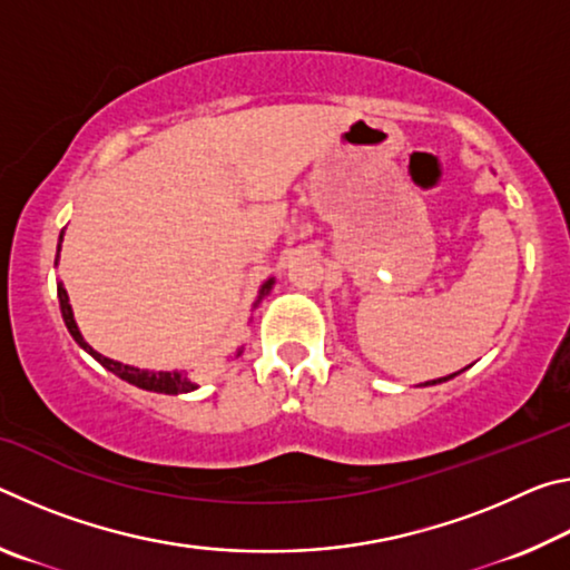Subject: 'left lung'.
Wrapping results in <instances>:
<instances>
[{
    "label": "left lung",
    "instance_id": "8db88e82",
    "mask_svg": "<svg viewBox=\"0 0 570 570\" xmlns=\"http://www.w3.org/2000/svg\"><path fill=\"white\" fill-rule=\"evenodd\" d=\"M465 370H468V366H465ZM465 370H460V372H465ZM460 372H455V374H448V377H440V380H430V382H424L422 387H430V384H442V382H448V380H452V377H458Z\"/></svg>",
    "mask_w": 570,
    "mask_h": 570
}]
</instances>
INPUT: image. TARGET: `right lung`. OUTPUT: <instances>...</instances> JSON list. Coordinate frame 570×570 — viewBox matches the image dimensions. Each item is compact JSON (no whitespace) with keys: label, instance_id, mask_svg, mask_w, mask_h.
<instances>
[{"label":"right lung","instance_id":"1","mask_svg":"<svg viewBox=\"0 0 570 570\" xmlns=\"http://www.w3.org/2000/svg\"><path fill=\"white\" fill-rule=\"evenodd\" d=\"M62 236H65V230L60 234V244H57V258H55V266H57V262H60V248H62ZM274 278H268V282H264L262 284V288H258V298H256V304H254V308L258 306V302H262V298L272 292L274 288ZM57 298H60V312H62V320H65V326H67V332L72 334V340L82 346L85 352H88L92 360H98L105 370L108 372H112L115 377H120V380H125V382H130V384H135V387H140V390H148V392H158V394H186V392H193V390H198V384L193 382L190 377H188V372L186 370H170V372H156V370H140V366H132V364H122V362H115V360H110V356H105V354H100V352H95L92 346L85 342V336L80 334V326H77V322H75V314H72V306H70V296H67V292H65V286H62V282L57 284ZM244 354V346H240V350H236V356H240Z\"/></svg>","mask_w":570,"mask_h":570}]
</instances>
